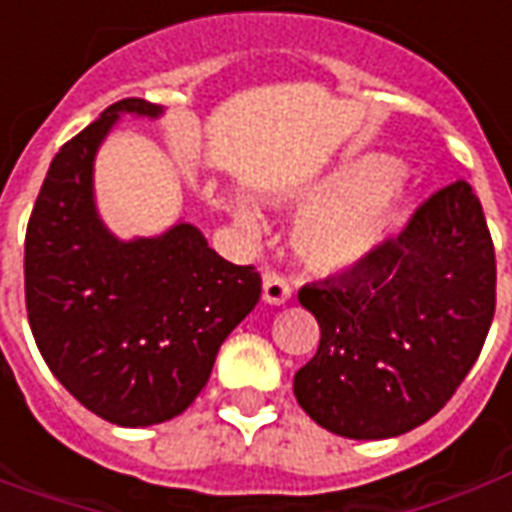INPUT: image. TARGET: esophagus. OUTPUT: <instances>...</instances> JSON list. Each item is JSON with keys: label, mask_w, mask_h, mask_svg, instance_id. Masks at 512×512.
Here are the masks:
<instances>
[{"label": "esophagus", "mask_w": 512, "mask_h": 512, "mask_svg": "<svg viewBox=\"0 0 512 512\" xmlns=\"http://www.w3.org/2000/svg\"><path fill=\"white\" fill-rule=\"evenodd\" d=\"M290 293H293V288H290V282L282 274H277V271H266L263 274V301L266 304L279 307V304H285L290 299Z\"/></svg>", "instance_id": "obj_1"}]
</instances>
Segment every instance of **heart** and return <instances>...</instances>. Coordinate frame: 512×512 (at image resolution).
I'll return each instance as SVG.
<instances>
[{
  "mask_svg": "<svg viewBox=\"0 0 512 512\" xmlns=\"http://www.w3.org/2000/svg\"><path fill=\"white\" fill-rule=\"evenodd\" d=\"M395 164L384 156H365L345 164L304 191L301 205L315 211L301 224L299 246L304 257L321 268L354 266L373 255L395 230L403 213V194L392 180ZM235 224L255 233L257 213L238 202Z\"/></svg>",
  "mask_w": 512,
  "mask_h": 512,
  "instance_id": "heart-1",
  "label": "heart"
}]
</instances>
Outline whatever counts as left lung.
Returning a JSON list of instances; mask_svg holds the SVG:
<instances>
[{
	"mask_svg": "<svg viewBox=\"0 0 512 512\" xmlns=\"http://www.w3.org/2000/svg\"><path fill=\"white\" fill-rule=\"evenodd\" d=\"M321 326L293 378L299 406L345 439H392L439 414L483 351L496 307L483 205L455 180L351 271L299 290Z\"/></svg>",
	"mask_w": 512,
	"mask_h": 512,
	"instance_id": "8db88e82",
	"label": "left lung"
}]
</instances>
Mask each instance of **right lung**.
<instances>
[{
    "mask_svg": "<svg viewBox=\"0 0 512 512\" xmlns=\"http://www.w3.org/2000/svg\"><path fill=\"white\" fill-rule=\"evenodd\" d=\"M164 109L123 98L60 147L32 208L24 290L35 343L84 408L112 425L178 417L211 378L219 348L260 301L255 266H233L178 222L120 241L93 194L98 147L123 115Z\"/></svg>",
    "mask_w": 512,
    "mask_h": 512,
    "instance_id": "obj_1",
    "label": "right lung"
}]
</instances>
